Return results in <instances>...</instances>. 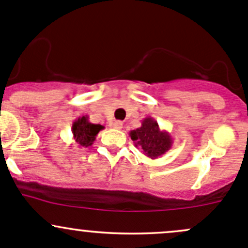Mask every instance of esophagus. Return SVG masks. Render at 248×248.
I'll return each instance as SVG.
<instances>
[{"mask_svg": "<svg viewBox=\"0 0 248 248\" xmlns=\"http://www.w3.org/2000/svg\"><path fill=\"white\" fill-rule=\"evenodd\" d=\"M111 127L115 129H121L122 128V122L121 121H114L111 124Z\"/></svg>", "mask_w": 248, "mask_h": 248, "instance_id": "1", "label": "esophagus"}]
</instances>
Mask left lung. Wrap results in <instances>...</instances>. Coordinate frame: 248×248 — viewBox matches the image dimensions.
Instances as JSON below:
<instances>
[{
	"mask_svg": "<svg viewBox=\"0 0 248 248\" xmlns=\"http://www.w3.org/2000/svg\"><path fill=\"white\" fill-rule=\"evenodd\" d=\"M129 137L142 154L151 159L163 156L172 146L170 133L159 128L158 122L151 116L145 117L139 128L129 132Z\"/></svg>",
	"mask_w": 248,
	"mask_h": 248,
	"instance_id": "obj_1",
	"label": "left lung"
}]
</instances>
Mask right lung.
<instances>
[{
  "mask_svg": "<svg viewBox=\"0 0 248 248\" xmlns=\"http://www.w3.org/2000/svg\"><path fill=\"white\" fill-rule=\"evenodd\" d=\"M102 124H94L90 122L89 116L78 117L72 124V133L73 138L79 145V147H89L93 144L97 134L103 129Z\"/></svg>",
  "mask_w": 248,
  "mask_h": 248,
  "instance_id": "obj_1",
  "label": "right lung"
}]
</instances>
